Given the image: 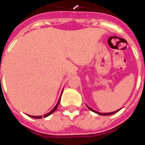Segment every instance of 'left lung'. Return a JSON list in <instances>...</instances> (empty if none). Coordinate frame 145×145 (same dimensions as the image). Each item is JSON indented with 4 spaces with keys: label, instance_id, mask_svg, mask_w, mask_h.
<instances>
[{
    "label": "left lung",
    "instance_id": "8db88e82",
    "mask_svg": "<svg viewBox=\"0 0 145 145\" xmlns=\"http://www.w3.org/2000/svg\"><path fill=\"white\" fill-rule=\"evenodd\" d=\"M87 106H88V109H90V110H91L92 112H93L96 113V114H100V115H111V114H115V113L118 112V111H119L120 109H118V110H117V111H114V112H109V113H101V112H97V111H95V110H94V109H91V108L89 107V106H88V105H87Z\"/></svg>",
    "mask_w": 145,
    "mask_h": 145
}]
</instances>
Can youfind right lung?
I'll use <instances>...</instances> for the list:
<instances>
[{
    "mask_svg": "<svg viewBox=\"0 0 145 145\" xmlns=\"http://www.w3.org/2000/svg\"><path fill=\"white\" fill-rule=\"evenodd\" d=\"M62 93H63V90H62ZM62 93H61V94H62ZM60 98H61V95H60V98H59V99H58V101H57V104L55 105V107H54L53 109H52V110L50 111V112L47 113V114H44V118H46V117L50 116V114H52V113H53L54 112H55V111L57 109V106H58L59 103H60ZM28 116L31 117V118H36V119H40V118H42V116H32V115H28Z\"/></svg>",
    "mask_w": 145,
    "mask_h": 145,
    "instance_id": "obj_1",
    "label": "right lung"
}]
</instances>
